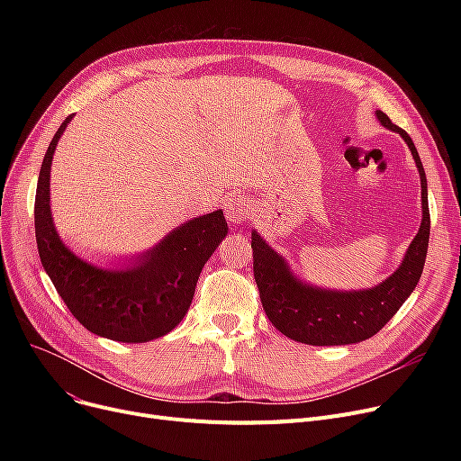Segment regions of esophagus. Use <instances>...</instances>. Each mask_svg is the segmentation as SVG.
<instances>
[{"mask_svg":"<svg viewBox=\"0 0 461 461\" xmlns=\"http://www.w3.org/2000/svg\"><path fill=\"white\" fill-rule=\"evenodd\" d=\"M224 212L228 221L233 224H243L252 214L249 202L243 198H228L224 203Z\"/></svg>","mask_w":461,"mask_h":461,"instance_id":"1","label":"esophagus"}]
</instances>
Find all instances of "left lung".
<instances>
[{"label":"left lung","instance_id":"obj_1","mask_svg":"<svg viewBox=\"0 0 461 461\" xmlns=\"http://www.w3.org/2000/svg\"><path fill=\"white\" fill-rule=\"evenodd\" d=\"M379 123L398 132L415 158L422 186V222L400 267L375 287L360 292H336L301 282L285 259L258 231H252L254 278L269 321L287 338L308 346H346L377 334L405 303L419 284L429 240L428 181L417 148L409 134L389 115L375 112Z\"/></svg>","mask_w":461,"mask_h":461}]
</instances>
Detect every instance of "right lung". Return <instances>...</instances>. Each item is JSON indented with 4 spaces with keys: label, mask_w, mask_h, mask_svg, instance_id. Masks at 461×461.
Instances as JSON below:
<instances>
[{
    "label": "right lung",
    "mask_w": 461,
    "mask_h": 461,
    "mask_svg": "<svg viewBox=\"0 0 461 461\" xmlns=\"http://www.w3.org/2000/svg\"><path fill=\"white\" fill-rule=\"evenodd\" d=\"M68 115L41 164L35 196V237L41 263L59 297L89 332L141 344L174 330L190 308L205 261L228 233L222 209L192 218L158 245L131 256L123 267L103 269L72 254L50 211V167Z\"/></svg>",
    "instance_id": "obj_1"
}]
</instances>
